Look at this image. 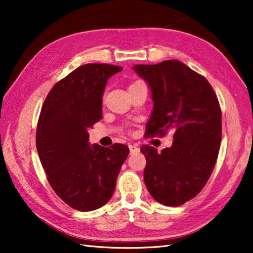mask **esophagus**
Returning <instances> with one entry per match:
<instances>
[{
    "label": "esophagus",
    "mask_w": 253,
    "mask_h": 253,
    "mask_svg": "<svg viewBox=\"0 0 253 253\" xmlns=\"http://www.w3.org/2000/svg\"><path fill=\"white\" fill-rule=\"evenodd\" d=\"M128 147H129L130 153H135V152L139 151L138 145H136V144H129V145H128Z\"/></svg>",
    "instance_id": "obj_1"
}]
</instances>
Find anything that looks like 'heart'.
<instances>
[{
	"label": "heart",
	"mask_w": 253,
	"mask_h": 253,
	"mask_svg": "<svg viewBox=\"0 0 253 253\" xmlns=\"http://www.w3.org/2000/svg\"><path fill=\"white\" fill-rule=\"evenodd\" d=\"M138 84H142V81H134V83H131V84H129V87H128V88H130V87H132V85Z\"/></svg>",
	"instance_id": "obj_1"
}]
</instances>
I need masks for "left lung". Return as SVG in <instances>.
<instances>
[{
	"instance_id": "obj_1",
	"label": "left lung",
	"mask_w": 253,
	"mask_h": 253,
	"mask_svg": "<svg viewBox=\"0 0 253 253\" xmlns=\"http://www.w3.org/2000/svg\"><path fill=\"white\" fill-rule=\"evenodd\" d=\"M147 81L154 110L145 137L173 132L174 142L160 153L149 145L144 181L149 193L166 207H179L195 198L213 172L219 155L222 114L205 77L178 60L132 68Z\"/></svg>"
}]
</instances>
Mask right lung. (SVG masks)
<instances>
[{
  "label": "right lung",
  "instance_id": "add662e5",
  "mask_svg": "<svg viewBox=\"0 0 253 253\" xmlns=\"http://www.w3.org/2000/svg\"><path fill=\"white\" fill-rule=\"evenodd\" d=\"M123 68L107 63L80 66L46 96L37 126V149L48 182L60 199L81 212L110 200L127 145L89 146L88 129L102 118L107 80Z\"/></svg>",
  "mask_w": 253,
  "mask_h": 253
}]
</instances>
